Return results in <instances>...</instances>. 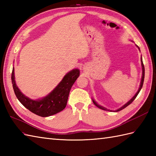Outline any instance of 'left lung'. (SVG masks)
Here are the masks:
<instances>
[{
	"instance_id": "8db88e82",
	"label": "left lung",
	"mask_w": 156,
	"mask_h": 156,
	"mask_svg": "<svg viewBox=\"0 0 156 156\" xmlns=\"http://www.w3.org/2000/svg\"><path fill=\"white\" fill-rule=\"evenodd\" d=\"M138 47V46H137ZM138 48H139V47H138ZM140 49V48H139ZM141 66H142V78H141V84H140V88H139V90H138V91L137 92V93L135 94V96L134 97L132 98L130 101H129L128 102H127V103H126L125 105H123L122 106V107H121L120 108H119L118 110H117V111H115L116 112H117V111H121L122 109H123V108H126L127 107L128 105H130L132 102H133L135 99V98L137 97V96L138 95V94H139V92H140V90H141V88H142V87H143V84H144V76H145V68H144V63H143V61H142V58H141ZM92 102H93V103L97 106V107H98L99 108H101V109H102V110H105V111H106V110H107V108H104L103 107H102V106H101V105H98L97 102H96L94 100H92ZM108 111H109V110H108Z\"/></svg>"
}]
</instances>
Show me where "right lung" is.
I'll list each match as a JSON object with an SVG mask.
<instances>
[{"instance_id": "add662e5", "label": "right lung", "mask_w": 156, "mask_h": 156, "mask_svg": "<svg viewBox=\"0 0 156 156\" xmlns=\"http://www.w3.org/2000/svg\"><path fill=\"white\" fill-rule=\"evenodd\" d=\"M79 75L80 70L78 69H72L64 76L60 83L50 92V94L41 100L38 101L31 100L25 97L20 91L15 83L14 68H12L11 80L15 94L20 102L34 114L46 117L58 113L65 108L67 105L69 91Z\"/></svg>"}]
</instances>
